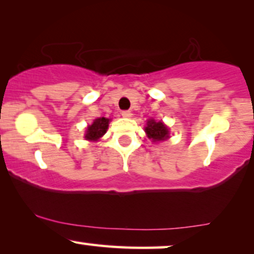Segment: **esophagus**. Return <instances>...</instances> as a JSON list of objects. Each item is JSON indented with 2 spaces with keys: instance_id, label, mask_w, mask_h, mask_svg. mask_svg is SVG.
<instances>
[{
  "instance_id": "34e87169",
  "label": "esophagus",
  "mask_w": 254,
  "mask_h": 254,
  "mask_svg": "<svg viewBox=\"0 0 254 254\" xmlns=\"http://www.w3.org/2000/svg\"><path fill=\"white\" fill-rule=\"evenodd\" d=\"M122 116L125 118H130L131 116H132V114H131V111H129V110H124V111H122Z\"/></svg>"
}]
</instances>
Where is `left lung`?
Instances as JSON below:
<instances>
[{"instance_id": "obj_1", "label": "left lung", "mask_w": 254, "mask_h": 254, "mask_svg": "<svg viewBox=\"0 0 254 254\" xmlns=\"http://www.w3.org/2000/svg\"><path fill=\"white\" fill-rule=\"evenodd\" d=\"M145 131L148 134V138H151L153 141H161L170 137V132H168L166 125H164L161 122H155L154 120L147 122V127H145Z\"/></svg>"}]
</instances>
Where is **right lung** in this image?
Returning a JSON list of instances; mask_svg holds the SVG:
<instances>
[{
  "label": "right lung",
  "instance_id": "right-lung-1",
  "mask_svg": "<svg viewBox=\"0 0 254 254\" xmlns=\"http://www.w3.org/2000/svg\"><path fill=\"white\" fill-rule=\"evenodd\" d=\"M108 125H109V120L106 117L97 118L94 121L92 125L87 127V133H86V139L87 140H97L100 137H102L108 129Z\"/></svg>",
  "mask_w": 254,
  "mask_h": 254
}]
</instances>
